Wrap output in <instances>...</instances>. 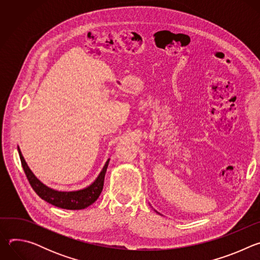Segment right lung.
<instances>
[{
    "mask_svg": "<svg viewBox=\"0 0 260 260\" xmlns=\"http://www.w3.org/2000/svg\"><path fill=\"white\" fill-rule=\"evenodd\" d=\"M17 149H18L20 160H21V166L23 168V171L25 173V176L30 184L31 188L45 202L61 209L81 210L92 205L99 199L103 190L105 175H106V171H107L110 159L106 161L102 172L100 173L98 178L94 180V182L91 183L86 188H83L77 191H57L46 186L45 184H43L32 174V172L29 170L28 166L26 165L21 154L19 147H17Z\"/></svg>",
    "mask_w": 260,
    "mask_h": 260,
    "instance_id": "1",
    "label": "right lung"
}]
</instances>
